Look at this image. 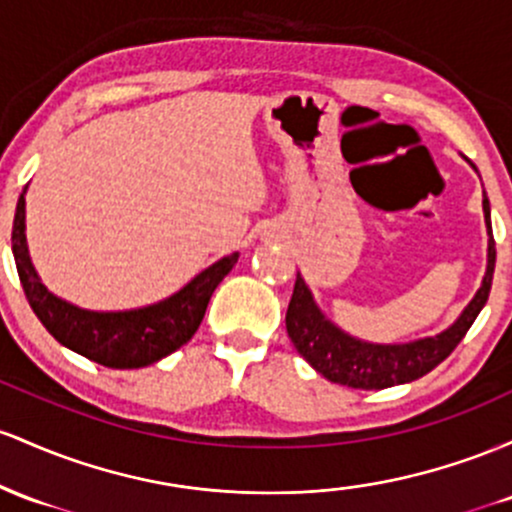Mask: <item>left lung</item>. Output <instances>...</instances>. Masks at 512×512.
Wrapping results in <instances>:
<instances>
[{
  "label": "left lung",
  "mask_w": 512,
  "mask_h": 512,
  "mask_svg": "<svg viewBox=\"0 0 512 512\" xmlns=\"http://www.w3.org/2000/svg\"><path fill=\"white\" fill-rule=\"evenodd\" d=\"M481 205H484L488 232L486 273L472 302L462 309L455 324L435 333V336L416 338V341L406 343L363 341V338L350 336L321 312L309 285L297 273L295 290H292L290 307L285 314L287 336H290L297 353L326 380L353 389H384L394 387V384H406L438 367L457 348L464 333L479 317L488 300V292H491L493 268H496V241H493L491 232V205H488L486 193Z\"/></svg>",
  "instance_id": "left-lung-1"
}]
</instances>
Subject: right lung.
Returning a JSON list of instances; mask_svg holds the SVG:
<instances>
[{
	"mask_svg": "<svg viewBox=\"0 0 512 512\" xmlns=\"http://www.w3.org/2000/svg\"><path fill=\"white\" fill-rule=\"evenodd\" d=\"M26 188L16 203L11 229V251L26 300L55 341L113 370L147 367L191 341L205 317L212 292L239 261V254L234 251L200 271L179 292L147 307L123 312L82 309L50 292L33 268L26 244Z\"/></svg>",
	"mask_w": 512,
	"mask_h": 512,
	"instance_id": "add662e5",
	"label": "right lung"
}]
</instances>
